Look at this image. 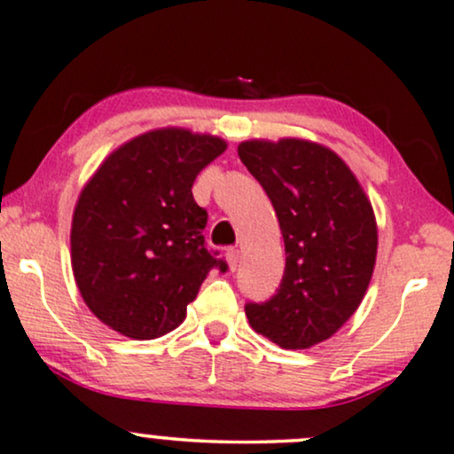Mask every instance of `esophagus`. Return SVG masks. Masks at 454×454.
I'll return each mask as SVG.
<instances>
[{
  "mask_svg": "<svg viewBox=\"0 0 454 454\" xmlns=\"http://www.w3.org/2000/svg\"><path fill=\"white\" fill-rule=\"evenodd\" d=\"M226 260H228V266H231V270L234 272V270H237L239 263H240V251L239 249H228L226 251Z\"/></svg>",
  "mask_w": 454,
  "mask_h": 454,
  "instance_id": "34e87169",
  "label": "esophagus"
}]
</instances>
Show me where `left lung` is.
Listing matches in <instances>:
<instances>
[{"label":"left lung","instance_id":"left-lung-1","mask_svg":"<svg viewBox=\"0 0 454 454\" xmlns=\"http://www.w3.org/2000/svg\"><path fill=\"white\" fill-rule=\"evenodd\" d=\"M239 157L266 191L285 240V274L266 301L245 303L249 325L285 349L329 340L371 283L377 223L352 171L329 148L286 137L251 140Z\"/></svg>","mask_w":454,"mask_h":454}]
</instances>
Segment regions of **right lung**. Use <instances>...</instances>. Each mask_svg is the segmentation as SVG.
Masks as SVG:
<instances>
[{
	"instance_id": "obj_1",
	"label": "right lung",
	"mask_w": 454,
	"mask_h": 454,
	"mask_svg": "<svg viewBox=\"0 0 454 454\" xmlns=\"http://www.w3.org/2000/svg\"><path fill=\"white\" fill-rule=\"evenodd\" d=\"M226 142L186 129L148 131L117 148L85 184L71 228L73 274L102 323L154 340L186 318L211 268L207 211L192 197L200 169Z\"/></svg>"
}]
</instances>
